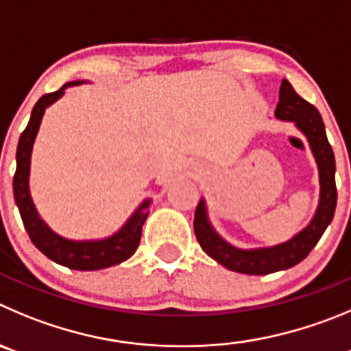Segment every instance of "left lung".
<instances>
[{
    "mask_svg": "<svg viewBox=\"0 0 351 351\" xmlns=\"http://www.w3.org/2000/svg\"><path fill=\"white\" fill-rule=\"evenodd\" d=\"M275 117L293 123L308 142L317 169H319V204H317L308 225L301 228L291 239L274 245L244 250V247H237L225 241L215 230L211 220H209L206 199L201 197L194 216L195 237L206 254H209L213 260L223 265L228 270L239 271V274L267 275L287 270L303 261L315 247L326 228L329 227L334 211H336V201H338L336 178H334L336 176V160H334L332 147L329 145L326 126H324L319 110L312 104L303 100L291 86L289 81L282 80Z\"/></svg>",
    "mask_w": 351,
    "mask_h": 351,
    "instance_id": "left-lung-1",
    "label": "left lung"
}]
</instances>
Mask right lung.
<instances>
[{
	"label": "right lung",
	"mask_w": 351,
	"mask_h": 351,
	"mask_svg": "<svg viewBox=\"0 0 351 351\" xmlns=\"http://www.w3.org/2000/svg\"><path fill=\"white\" fill-rule=\"evenodd\" d=\"M84 81H71L65 83L60 90L53 93L43 95L36 101L34 109L31 112L27 126L22 131L17 145V169L13 176V197L21 211L22 221L31 237L32 244L41 251L45 256L50 258L55 263L62 267L72 268V270H101L114 265H119L133 256L140 244L142 237V227L149 216V208L152 199H143L138 208L131 213L130 218L117 228L112 235L101 239H76L62 237L60 234L53 232L50 225L43 220L41 215L36 209L34 201L31 197V189H29V176H31V157L32 147H34L36 136H38L39 126L45 112L55 101L64 97L65 90L72 86H80Z\"/></svg>",
	"instance_id": "add662e5"
}]
</instances>
